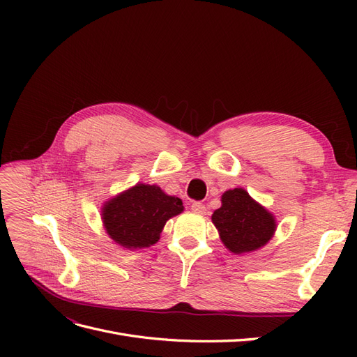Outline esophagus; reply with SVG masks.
I'll use <instances>...</instances> for the list:
<instances>
[{
	"label": "esophagus",
	"instance_id": "1",
	"mask_svg": "<svg viewBox=\"0 0 357 357\" xmlns=\"http://www.w3.org/2000/svg\"><path fill=\"white\" fill-rule=\"evenodd\" d=\"M199 208H202V207H199ZM199 208H195V210H197V211H198V213H204V211H201V210H199Z\"/></svg>",
	"mask_w": 357,
	"mask_h": 357
}]
</instances>
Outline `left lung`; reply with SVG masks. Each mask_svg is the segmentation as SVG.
I'll return each instance as SVG.
<instances>
[{
	"label": "left lung",
	"mask_w": 357,
	"mask_h": 357,
	"mask_svg": "<svg viewBox=\"0 0 357 357\" xmlns=\"http://www.w3.org/2000/svg\"><path fill=\"white\" fill-rule=\"evenodd\" d=\"M183 211L180 198L167 195L158 185L137 183L102 204L101 220L116 244L137 250L156 244L167 222Z\"/></svg>",
	"instance_id": "8db88e82"
}]
</instances>
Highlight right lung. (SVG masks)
Wrapping results in <instances>:
<instances>
[{
  "instance_id": "add662e5",
  "label": "right lung",
  "mask_w": 357,
  "mask_h": 357,
  "mask_svg": "<svg viewBox=\"0 0 357 357\" xmlns=\"http://www.w3.org/2000/svg\"><path fill=\"white\" fill-rule=\"evenodd\" d=\"M211 222L223 245L235 255L259 250L269 243L277 229L275 215L243 188L223 193L220 208L213 213Z\"/></svg>"
}]
</instances>
